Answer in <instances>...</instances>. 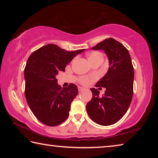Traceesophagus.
<instances>
[{"label": "esophagus", "mask_w": 158, "mask_h": 158, "mask_svg": "<svg viewBox=\"0 0 158 158\" xmlns=\"http://www.w3.org/2000/svg\"><path fill=\"white\" fill-rule=\"evenodd\" d=\"M84 89V88H83V87H81V86H79V87H78L79 91H81V90H83Z\"/></svg>", "instance_id": "1"}]
</instances>
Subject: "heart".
<instances>
[{
    "mask_svg": "<svg viewBox=\"0 0 158 158\" xmlns=\"http://www.w3.org/2000/svg\"><path fill=\"white\" fill-rule=\"evenodd\" d=\"M88 57H89V60H91L97 58H102V54L100 52H92L89 53V56H88ZM93 79H94V77H81L79 79V81L81 84H89L90 81H92Z\"/></svg>",
    "mask_w": 158,
    "mask_h": 158,
    "instance_id": "1",
    "label": "heart"
}]
</instances>
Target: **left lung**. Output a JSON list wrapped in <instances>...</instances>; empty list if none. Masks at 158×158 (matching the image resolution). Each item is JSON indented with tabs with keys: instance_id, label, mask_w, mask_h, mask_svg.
<instances>
[{
	"instance_id": "obj_1",
	"label": "left lung",
	"mask_w": 158,
	"mask_h": 158,
	"mask_svg": "<svg viewBox=\"0 0 158 158\" xmlns=\"http://www.w3.org/2000/svg\"><path fill=\"white\" fill-rule=\"evenodd\" d=\"M91 49L105 52L109 68L95 85L105 88V94L100 97L97 89H90L93 97L85 108L93 121L107 126L118 121L129 108L133 95L134 68L128 50L116 40L106 39Z\"/></svg>"
}]
</instances>
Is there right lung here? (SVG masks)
Listing matches in <instances>:
<instances>
[{"mask_svg": "<svg viewBox=\"0 0 158 158\" xmlns=\"http://www.w3.org/2000/svg\"><path fill=\"white\" fill-rule=\"evenodd\" d=\"M85 49L68 52L49 44L35 51L24 69L25 95L31 111L48 126H56L68 118L72 102L78 94L76 85L63 88L56 75Z\"/></svg>", "mask_w": 158, "mask_h": 158, "instance_id": "obj_1", "label": "right lung"}]
</instances>
